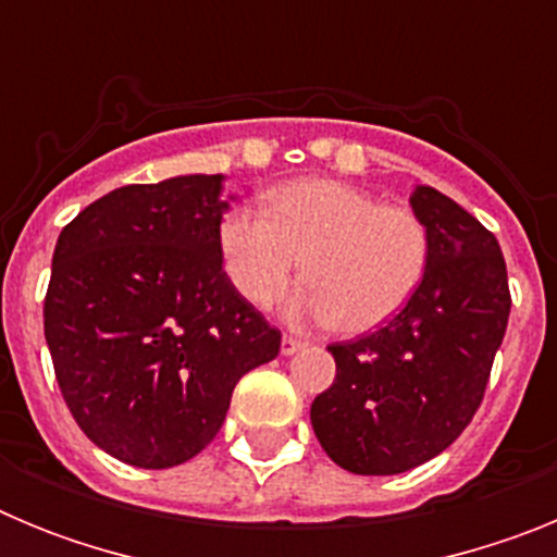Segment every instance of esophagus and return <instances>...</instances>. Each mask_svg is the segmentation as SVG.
<instances>
[{
  "instance_id": "obj_1",
  "label": "esophagus",
  "mask_w": 557,
  "mask_h": 557,
  "mask_svg": "<svg viewBox=\"0 0 557 557\" xmlns=\"http://www.w3.org/2000/svg\"><path fill=\"white\" fill-rule=\"evenodd\" d=\"M304 348V343L298 337H289V334H284L282 337V354L284 357H293V354H298Z\"/></svg>"
}]
</instances>
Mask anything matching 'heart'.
Instances as JSON below:
<instances>
[{"mask_svg":"<svg viewBox=\"0 0 557 557\" xmlns=\"http://www.w3.org/2000/svg\"><path fill=\"white\" fill-rule=\"evenodd\" d=\"M264 211L234 206L218 228L225 275L253 307L282 295L295 270L309 282L287 304L293 321L376 332L410 304L430 268V231L416 211L332 178L275 186Z\"/></svg>","mask_w":557,"mask_h":557,"instance_id":"1","label":"heart"}]
</instances>
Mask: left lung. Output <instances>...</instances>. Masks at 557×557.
Wrapping results in <instances>:
<instances>
[{"label": "left lung", "instance_id": "obj_1", "mask_svg": "<svg viewBox=\"0 0 557 557\" xmlns=\"http://www.w3.org/2000/svg\"><path fill=\"white\" fill-rule=\"evenodd\" d=\"M410 206L430 231L424 282L387 326L329 346L337 376L309 410L323 451L351 474H401L455 444L508 329L496 236L432 186H416Z\"/></svg>", "mask_w": 557, "mask_h": 557}]
</instances>
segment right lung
I'll return each mask as SVG.
<instances>
[{"instance_id":"1","label":"right lung","mask_w":557,"mask_h":557,"mask_svg":"<svg viewBox=\"0 0 557 557\" xmlns=\"http://www.w3.org/2000/svg\"><path fill=\"white\" fill-rule=\"evenodd\" d=\"M223 181L120 186L58 236L44 301L58 385L88 441L127 466L191 460L236 382L282 348L223 270Z\"/></svg>"}]
</instances>
